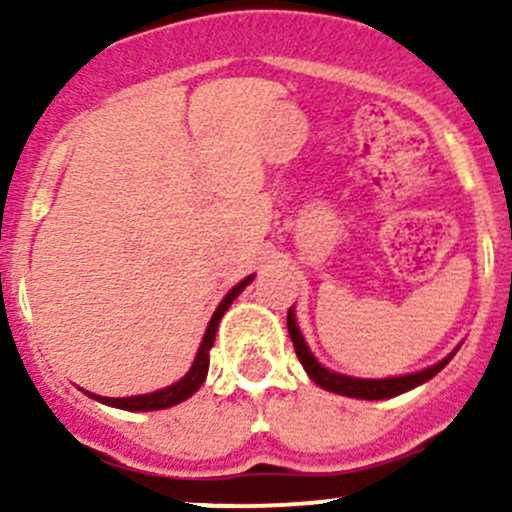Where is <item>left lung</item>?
<instances>
[{
    "label": "left lung",
    "instance_id": "1",
    "mask_svg": "<svg viewBox=\"0 0 512 512\" xmlns=\"http://www.w3.org/2000/svg\"><path fill=\"white\" fill-rule=\"evenodd\" d=\"M287 332H289V337H292L297 359L302 361L304 371H307V376L314 381V384L322 386L324 391H332V394H342V396H349V399H366V401L394 399V396L406 394V391L426 384V381L433 379V376H436L438 371H441L443 366L453 359V354L461 349V344H458V347L453 349L448 356H443L438 364L428 366V369L414 371V374L389 376V379H356V376L339 374V371H332V369H327L324 364H319V359L312 354V349H309L307 342H304L302 332H299L297 317H294V307H289V312H287Z\"/></svg>",
    "mask_w": 512,
    "mask_h": 512
}]
</instances>
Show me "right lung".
Here are the masks:
<instances>
[{"instance_id": "right-lung-1", "label": "right lung", "mask_w": 512, "mask_h": 512, "mask_svg": "<svg viewBox=\"0 0 512 512\" xmlns=\"http://www.w3.org/2000/svg\"><path fill=\"white\" fill-rule=\"evenodd\" d=\"M252 280H255V275H250V277H245V280H242V282H237V285L225 294L223 302L218 304V309H215L213 317H210L208 329H205V337H203V342H200L198 354H195L193 366H190L188 374H185L183 379L175 381V384H170V386H165V389L151 391V394L123 396V399H111V396H98V394H91V391H84V394L91 396V399L101 401V404L113 406V409H123V411H160V409H170V406H175V404H180V401L190 399V396H193L195 391H198L200 386H203L205 376H208L210 347H213V344H215V332H218L220 319H223V314L227 312V309H230V304L235 302L237 294H240L242 289L250 285Z\"/></svg>"}]
</instances>
